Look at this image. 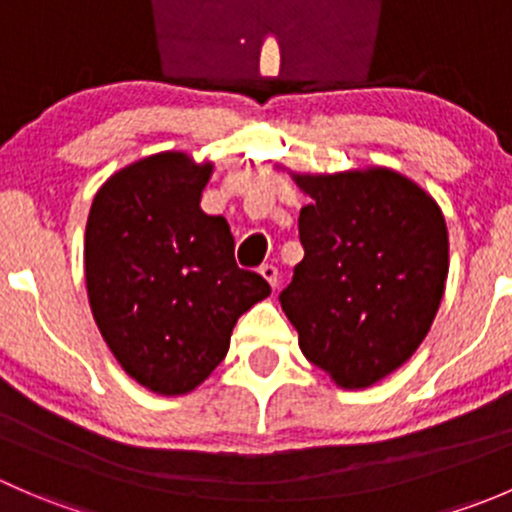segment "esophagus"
<instances>
[{
    "label": "esophagus",
    "mask_w": 512,
    "mask_h": 512,
    "mask_svg": "<svg viewBox=\"0 0 512 512\" xmlns=\"http://www.w3.org/2000/svg\"><path fill=\"white\" fill-rule=\"evenodd\" d=\"M260 275L265 277V282H267V285H270L272 289H275L277 282H280V272H277L275 265H262V267H260Z\"/></svg>",
    "instance_id": "1"
}]
</instances>
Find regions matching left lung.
Returning <instances> with one entry per match:
<instances>
[{"mask_svg":"<svg viewBox=\"0 0 512 512\" xmlns=\"http://www.w3.org/2000/svg\"><path fill=\"white\" fill-rule=\"evenodd\" d=\"M287 173L312 203L299 213L304 260L282 309L302 354L339 389H369L416 354L436 319L446 218L421 185L386 165Z\"/></svg>","mask_w":512,"mask_h":512,"instance_id":"obj_1","label":"left lung"}]
</instances>
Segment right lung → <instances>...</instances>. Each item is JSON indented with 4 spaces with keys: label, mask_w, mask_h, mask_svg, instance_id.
<instances>
[{
    "label": "right lung",
    "mask_w": 512,
    "mask_h": 512,
    "mask_svg": "<svg viewBox=\"0 0 512 512\" xmlns=\"http://www.w3.org/2000/svg\"><path fill=\"white\" fill-rule=\"evenodd\" d=\"M213 160L160 151L116 170L86 220L91 314L121 369L158 396L198 389L225 359L240 314L270 297L235 265L223 215L200 198Z\"/></svg>",
    "instance_id": "1"
}]
</instances>
